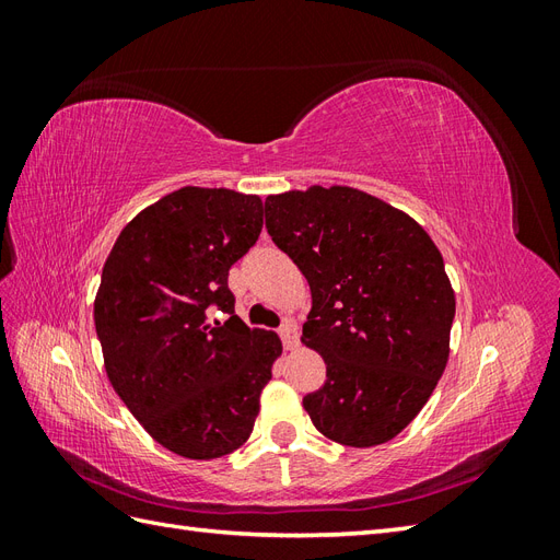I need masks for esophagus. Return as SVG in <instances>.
I'll use <instances>...</instances> for the list:
<instances>
[{
	"mask_svg": "<svg viewBox=\"0 0 560 560\" xmlns=\"http://www.w3.org/2000/svg\"><path fill=\"white\" fill-rule=\"evenodd\" d=\"M280 338H282V346L287 350H294L299 346V331H296V325L292 319H284V325L280 327Z\"/></svg>",
	"mask_w": 560,
	"mask_h": 560,
	"instance_id": "1",
	"label": "esophagus"
}]
</instances>
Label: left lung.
I'll return each mask as SVG.
<instances>
[{
	"instance_id": "obj_1",
	"label": "left lung",
	"mask_w": 560,
	"mask_h": 560,
	"mask_svg": "<svg viewBox=\"0 0 560 560\" xmlns=\"http://www.w3.org/2000/svg\"><path fill=\"white\" fill-rule=\"evenodd\" d=\"M266 229L311 284L301 341L327 364L303 397L331 442H389L420 413L448 362L455 294L416 219L350 186L268 196Z\"/></svg>"
}]
</instances>
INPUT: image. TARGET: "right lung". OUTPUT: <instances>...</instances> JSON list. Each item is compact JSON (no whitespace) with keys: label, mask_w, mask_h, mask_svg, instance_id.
<instances>
[{"label":"right lung","mask_w":560,"mask_h":560,"mask_svg":"<svg viewBox=\"0 0 560 560\" xmlns=\"http://www.w3.org/2000/svg\"><path fill=\"white\" fill-rule=\"evenodd\" d=\"M261 198L184 186L118 235L95 296L109 383L161 446L191 460L247 442L278 334L235 315L229 268L257 243ZM219 310L226 323L209 322Z\"/></svg>","instance_id":"right-lung-1"}]
</instances>
